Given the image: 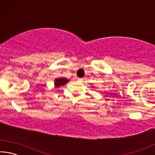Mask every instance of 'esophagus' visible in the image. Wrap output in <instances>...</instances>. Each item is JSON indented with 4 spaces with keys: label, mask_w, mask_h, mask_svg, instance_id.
Returning a JSON list of instances; mask_svg holds the SVG:
<instances>
[{
    "label": "esophagus",
    "mask_w": 155,
    "mask_h": 155,
    "mask_svg": "<svg viewBox=\"0 0 155 155\" xmlns=\"http://www.w3.org/2000/svg\"><path fill=\"white\" fill-rule=\"evenodd\" d=\"M77 81L78 83H82L83 81V78H77Z\"/></svg>",
    "instance_id": "esophagus-1"
}]
</instances>
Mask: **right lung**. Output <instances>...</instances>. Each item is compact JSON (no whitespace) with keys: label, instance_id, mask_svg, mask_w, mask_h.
Instances as JSON below:
<instances>
[{"label":"right lung","instance_id":"right-lung-1","mask_svg":"<svg viewBox=\"0 0 155 155\" xmlns=\"http://www.w3.org/2000/svg\"><path fill=\"white\" fill-rule=\"evenodd\" d=\"M69 79H67V78H64V77H60V78H57L54 80V87L55 88H59L61 86H63L66 84L68 81H69Z\"/></svg>","mask_w":155,"mask_h":155}]
</instances>
